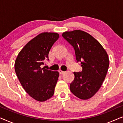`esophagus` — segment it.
<instances>
[{"mask_svg": "<svg viewBox=\"0 0 123 123\" xmlns=\"http://www.w3.org/2000/svg\"><path fill=\"white\" fill-rule=\"evenodd\" d=\"M59 73L60 74H63V73H65V72L62 71V70H59Z\"/></svg>", "mask_w": 123, "mask_h": 123, "instance_id": "obj_1", "label": "esophagus"}]
</instances>
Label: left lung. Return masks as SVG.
<instances>
[{
  "label": "left lung",
  "instance_id": "left-lung-1",
  "mask_svg": "<svg viewBox=\"0 0 123 123\" xmlns=\"http://www.w3.org/2000/svg\"><path fill=\"white\" fill-rule=\"evenodd\" d=\"M62 36L73 46L77 62L82 67V72L73 73L70 91L80 99L87 100L98 91L105 80L109 66L108 55L100 43L85 31H67Z\"/></svg>",
  "mask_w": 123,
  "mask_h": 123
}]
</instances>
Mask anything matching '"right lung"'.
I'll return each mask as SVG.
<instances>
[{
  "instance_id": "obj_1",
  "label": "right lung",
  "mask_w": 123,
  "mask_h": 123,
  "mask_svg": "<svg viewBox=\"0 0 123 123\" xmlns=\"http://www.w3.org/2000/svg\"><path fill=\"white\" fill-rule=\"evenodd\" d=\"M59 35L43 32L28 42L18 54L15 71L21 85L30 96L45 101L53 96L59 76L58 72L42 68L49 53Z\"/></svg>"
}]
</instances>
